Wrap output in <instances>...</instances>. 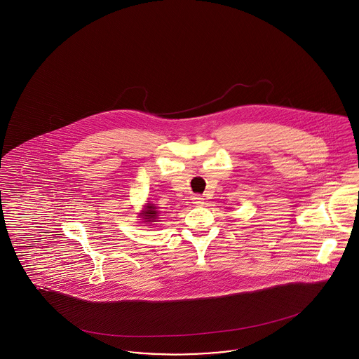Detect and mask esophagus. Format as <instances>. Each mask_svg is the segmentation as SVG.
<instances>
[{
  "label": "esophagus",
  "mask_w": 359,
  "mask_h": 359,
  "mask_svg": "<svg viewBox=\"0 0 359 359\" xmlns=\"http://www.w3.org/2000/svg\"><path fill=\"white\" fill-rule=\"evenodd\" d=\"M192 203H194L195 206H202V205L205 203V199H203L201 195H194V196H192Z\"/></svg>",
  "instance_id": "obj_1"
}]
</instances>
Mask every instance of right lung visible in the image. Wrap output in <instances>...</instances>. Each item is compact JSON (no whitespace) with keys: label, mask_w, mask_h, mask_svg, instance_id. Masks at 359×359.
Here are the masks:
<instances>
[{"label":"right lung","mask_w":359,"mask_h":359,"mask_svg":"<svg viewBox=\"0 0 359 359\" xmlns=\"http://www.w3.org/2000/svg\"><path fill=\"white\" fill-rule=\"evenodd\" d=\"M158 215H160V211L158 208H156L153 203H147L145 206V210L142 212H140V218H142L145 224H153V222H157L158 219ZM154 225V224H153Z\"/></svg>","instance_id":"1"}]
</instances>
